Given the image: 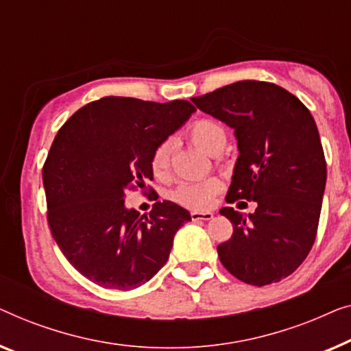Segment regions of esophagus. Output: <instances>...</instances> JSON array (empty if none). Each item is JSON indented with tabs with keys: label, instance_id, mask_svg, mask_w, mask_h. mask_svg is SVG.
<instances>
[{
	"label": "esophagus",
	"instance_id": "esophagus-1",
	"mask_svg": "<svg viewBox=\"0 0 351 351\" xmlns=\"http://www.w3.org/2000/svg\"><path fill=\"white\" fill-rule=\"evenodd\" d=\"M213 213L211 211H192L191 219L192 221H210L213 219Z\"/></svg>",
	"mask_w": 351,
	"mask_h": 351
}]
</instances>
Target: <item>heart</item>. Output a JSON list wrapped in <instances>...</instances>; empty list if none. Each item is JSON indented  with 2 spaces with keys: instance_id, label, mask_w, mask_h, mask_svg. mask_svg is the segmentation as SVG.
<instances>
[{
  "instance_id": "obj_1",
  "label": "heart",
  "mask_w": 351,
  "mask_h": 351,
  "mask_svg": "<svg viewBox=\"0 0 351 351\" xmlns=\"http://www.w3.org/2000/svg\"><path fill=\"white\" fill-rule=\"evenodd\" d=\"M186 135L194 145L206 154L215 156L216 152H223L227 143L226 128L213 119H197L186 128ZM170 141L160 143L152 152L151 157V169L156 176H164L170 165ZM221 181L216 178L208 180L194 181V182H182L176 187L171 194L176 204H180L186 208L192 210H205L211 206L215 200V195L221 191Z\"/></svg>"
}]
</instances>
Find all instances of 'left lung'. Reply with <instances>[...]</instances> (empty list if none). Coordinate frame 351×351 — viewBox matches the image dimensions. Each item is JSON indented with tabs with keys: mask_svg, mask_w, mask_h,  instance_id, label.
I'll list each match as a JSON object with an SVG mask.
<instances>
[{
	"mask_svg": "<svg viewBox=\"0 0 351 351\" xmlns=\"http://www.w3.org/2000/svg\"><path fill=\"white\" fill-rule=\"evenodd\" d=\"M234 128L237 159L227 204L254 200L253 215L224 206L234 234L218 246L224 267L243 283L265 286L304 263L317 237L326 160L313 116L272 82L239 81L192 98Z\"/></svg>",
	"mask_w": 351,
	"mask_h": 351,
	"instance_id": "8db88e82",
	"label": "left lung"
}]
</instances>
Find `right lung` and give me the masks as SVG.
I'll return each mask as SVG.
<instances>
[{
    "label": "right lung",
    "mask_w": 351,
    "mask_h": 351,
    "mask_svg": "<svg viewBox=\"0 0 351 351\" xmlns=\"http://www.w3.org/2000/svg\"><path fill=\"white\" fill-rule=\"evenodd\" d=\"M194 111L186 100L105 97L58 130L43 167L49 227L73 267L101 288L130 291L149 281L191 221L173 202H156L140 216L124 199L128 189H146L152 152Z\"/></svg>",
    "instance_id": "right-lung-1"
}]
</instances>
